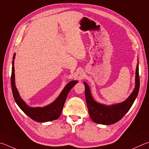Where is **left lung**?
I'll list each match as a JSON object with an SVG mask.
<instances>
[{
  "label": "left lung",
  "instance_id": "1",
  "mask_svg": "<svg viewBox=\"0 0 149 149\" xmlns=\"http://www.w3.org/2000/svg\"><path fill=\"white\" fill-rule=\"evenodd\" d=\"M83 83L85 87L86 102L91 119L94 123L105 124V125L115 124L120 120L128 111L138 94L140 85L139 66L137 64L136 67V86L134 90L126 100L120 104L109 105V106L98 104L94 101L92 97L90 88L87 84L85 82Z\"/></svg>",
  "mask_w": 149,
  "mask_h": 149
}]
</instances>
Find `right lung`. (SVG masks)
<instances>
[{
	"instance_id": "1",
	"label": "right lung",
	"mask_w": 149,
	"mask_h": 149,
	"mask_svg": "<svg viewBox=\"0 0 149 149\" xmlns=\"http://www.w3.org/2000/svg\"><path fill=\"white\" fill-rule=\"evenodd\" d=\"M15 54L13 55V59L15 58ZM13 61H12V75H11V86L13 98L15 102L21 109L25 113L26 115L36 122L39 123H45V122L56 120L60 117L63 109L64 103H65L68 94L70 91L75 84L78 83L77 81H72L66 85L65 87L62 91L60 95L56 98V100L52 104L47 105L44 107H31L26 105L25 102L20 98L19 94L16 88L15 85V75H14V66H13Z\"/></svg>"
}]
</instances>
